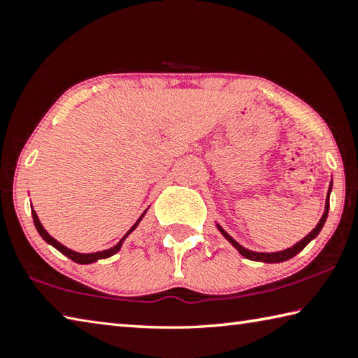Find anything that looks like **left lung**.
<instances>
[{
    "instance_id": "obj_1",
    "label": "left lung",
    "mask_w": 358,
    "mask_h": 358,
    "mask_svg": "<svg viewBox=\"0 0 358 358\" xmlns=\"http://www.w3.org/2000/svg\"><path fill=\"white\" fill-rule=\"evenodd\" d=\"M330 192H331V182H330L329 192H327V199H325L324 214H322V217H321V220H319V223H317L316 227H315V229H313L310 234H306L302 241H299L297 243H294V245H292V247H289V248L281 250V252H273V253L253 252V250H248V248H245V247H242L239 242L234 241L233 237H231V236L227 233V231H224V229H223L218 223H217V228H218V231H220V233L223 234L224 239H227V241L231 243V245H233V247L237 250V252H239V253L243 256V258L252 259V261H259V262H267V264H277V262H285V261H287V259L294 258V256H296L297 253L302 252V250H303L306 245H308V243H310L313 239H316L317 234L321 233V229H322L324 223H325V220H327V215H329V208H330Z\"/></svg>"
}]
</instances>
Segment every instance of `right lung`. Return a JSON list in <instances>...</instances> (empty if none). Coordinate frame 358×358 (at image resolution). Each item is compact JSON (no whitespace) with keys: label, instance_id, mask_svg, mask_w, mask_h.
<instances>
[{"label":"right lung","instance_id":"obj_1","mask_svg":"<svg viewBox=\"0 0 358 358\" xmlns=\"http://www.w3.org/2000/svg\"><path fill=\"white\" fill-rule=\"evenodd\" d=\"M146 212H148V209L143 212L141 217L138 218V220L135 222L134 227H131V228L127 231V233L124 234L122 239L119 241L115 247L106 248V250H102V252H96V253H78V252H75V250H71V248H67L66 245H62L61 242H58V241L55 239V237L50 236V234L47 233V229L42 227V223H41V220H39V217H37L36 210L33 209V206H31V214H33L34 227H36V229H37V233L41 234L42 239L45 241L47 243H50V245H52V247H55V248L58 250V252H61L62 255H66L69 259H72L73 262H78V264H92V262H96V261H99V259H105V258H110V256H113V255H116V253L119 252V250H121L122 243H124V241H125V239H127L129 234H130L131 231H134V229L138 227V224H140V222L143 220V217L146 215Z\"/></svg>","mask_w":358,"mask_h":358}]
</instances>
